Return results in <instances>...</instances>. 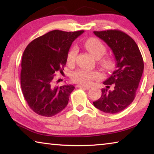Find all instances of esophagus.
<instances>
[{
	"label": "esophagus",
	"mask_w": 154,
	"mask_h": 154,
	"mask_svg": "<svg viewBox=\"0 0 154 154\" xmlns=\"http://www.w3.org/2000/svg\"><path fill=\"white\" fill-rule=\"evenodd\" d=\"M77 88H82V89H84V90H89L90 88V87L89 86H86V85H78Z\"/></svg>",
	"instance_id": "34e87169"
}]
</instances>
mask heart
I'll list each match as a JSON object with an SVG mask.
<instances>
[{
  "label": "heart",
  "instance_id": "heart-1",
  "mask_svg": "<svg viewBox=\"0 0 154 154\" xmlns=\"http://www.w3.org/2000/svg\"><path fill=\"white\" fill-rule=\"evenodd\" d=\"M84 47L98 59V64L103 69L110 70L113 67L114 62L109 57H103L106 52V48L103 42L98 38H90L84 42ZM78 49L76 46H73L69 49L67 54V62L70 64H73L77 55ZM100 77L96 71H90L84 69H79L72 73L71 79L74 82L83 85L90 84L93 80Z\"/></svg>",
  "mask_w": 154,
  "mask_h": 154
}]
</instances>
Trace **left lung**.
Wrapping results in <instances>:
<instances>
[{"label": "left lung", "mask_w": 154, "mask_h": 154, "mask_svg": "<svg viewBox=\"0 0 154 154\" xmlns=\"http://www.w3.org/2000/svg\"><path fill=\"white\" fill-rule=\"evenodd\" d=\"M94 33L113 51L116 69L103 82L106 88H103L100 98L93 104L105 113H119L130 105L136 96L144 69L143 57L135 41L121 30L94 31ZM111 85L114 89L108 91Z\"/></svg>", "instance_id": "8db88e82"}]
</instances>
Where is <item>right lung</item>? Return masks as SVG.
I'll return each instance as SVG.
<instances>
[{"label": "right lung", "instance_id": "obj_1", "mask_svg": "<svg viewBox=\"0 0 154 154\" xmlns=\"http://www.w3.org/2000/svg\"><path fill=\"white\" fill-rule=\"evenodd\" d=\"M84 32L50 31L28 44L22 56L21 88L25 100L39 116L52 117L66 107L72 85L56 86V72H63L67 54L75 38Z\"/></svg>", "mask_w": 154, "mask_h": 154}]
</instances>
